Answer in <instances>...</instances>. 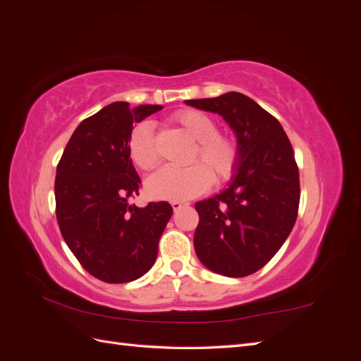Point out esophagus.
<instances>
[{"label": "esophagus", "instance_id": "34e87169", "mask_svg": "<svg viewBox=\"0 0 361 361\" xmlns=\"http://www.w3.org/2000/svg\"><path fill=\"white\" fill-rule=\"evenodd\" d=\"M190 203L188 202H179V200H174V202H171V207L174 211H179L180 207H183V206H188Z\"/></svg>", "mask_w": 361, "mask_h": 361}]
</instances>
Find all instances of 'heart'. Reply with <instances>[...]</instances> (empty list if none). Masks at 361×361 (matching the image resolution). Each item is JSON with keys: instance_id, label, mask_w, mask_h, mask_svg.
<instances>
[{"instance_id": "1", "label": "heart", "mask_w": 361, "mask_h": 361, "mask_svg": "<svg viewBox=\"0 0 361 361\" xmlns=\"http://www.w3.org/2000/svg\"><path fill=\"white\" fill-rule=\"evenodd\" d=\"M195 143L190 154V166L183 169H161L147 179L146 191L154 199L185 200L204 192L211 187L212 178L216 183L227 182L235 174L241 150L236 140L218 133L215 120L197 110H182L173 117ZM129 158L134 166L149 171L158 166L154 125L141 122L129 135Z\"/></svg>"}]
</instances>
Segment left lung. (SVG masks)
Wrapping results in <instances>:
<instances>
[{
	"mask_svg": "<svg viewBox=\"0 0 361 361\" xmlns=\"http://www.w3.org/2000/svg\"><path fill=\"white\" fill-rule=\"evenodd\" d=\"M185 104L220 114L241 150L228 187L195 203V255L216 274L250 276L268 264L297 221L300 174L292 145L279 120L243 93Z\"/></svg>",
	"mask_w": 361,
	"mask_h": 361,
	"instance_id": "8db88e82",
	"label": "left lung"
}]
</instances>
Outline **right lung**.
I'll list each match as a JSON object with an SVG mask.
<instances>
[{"mask_svg":"<svg viewBox=\"0 0 361 361\" xmlns=\"http://www.w3.org/2000/svg\"><path fill=\"white\" fill-rule=\"evenodd\" d=\"M162 110L113 102L82 120L57 166L56 214L64 243L82 268L105 283L140 279L155 264L173 207L129 204L140 176L129 158L133 125Z\"/></svg>","mask_w":361,"mask_h":361,"instance_id":"add662e5","label":"right lung"}]
</instances>
